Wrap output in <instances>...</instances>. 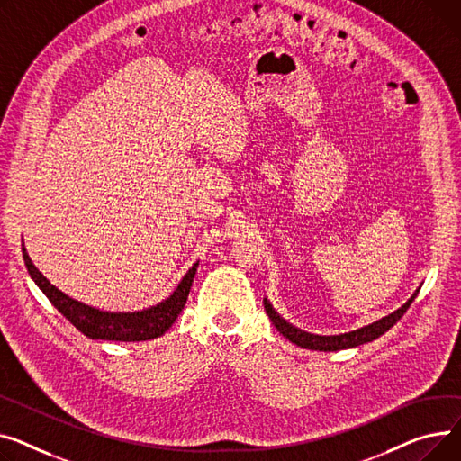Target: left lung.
<instances>
[{"label":"left lung","mask_w":461,"mask_h":461,"mask_svg":"<svg viewBox=\"0 0 461 461\" xmlns=\"http://www.w3.org/2000/svg\"><path fill=\"white\" fill-rule=\"evenodd\" d=\"M417 294H419V290L398 311L391 312L389 316H385L382 320L368 323V326H365L361 330H356V331L342 333V335H328V337L326 335L307 333L300 328L292 326V323H288L285 318L279 316V312H276L272 303L267 302V297H264V309H266L269 320H272V323L277 328V331L283 337H286L290 342L297 344L300 348L316 349V351H339V349H346V348H356V346L365 344V342H372L374 339H377L380 335H384L385 331H389L394 326V323L403 316V312L410 309V305L413 303Z\"/></svg>","instance_id":"1"}]
</instances>
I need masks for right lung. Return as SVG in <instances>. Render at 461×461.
Masks as SVG:
<instances>
[{"instance_id": "obj_1", "label": "right lung", "mask_w": 461, "mask_h": 461, "mask_svg": "<svg viewBox=\"0 0 461 461\" xmlns=\"http://www.w3.org/2000/svg\"><path fill=\"white\" fill-rule=\"evenodd\" d=\"M22 255L27 272H30L35 285L42 290V294L48 297L50 303L56 307L72 326L84 333L89 339H100V340H119V342H140V340H150L156 337L164 335L178 318L180 311L185 305V300L189 295V288H192L197 264L189 267V272L182 277L176 290L161 303L135 311V312H107L95 309L91 305L81 303L77 300H72L67 294H63L59 288L53 286L32 262L30 255H27L23 243H22Z\"/></svg>"}]
</instances>
